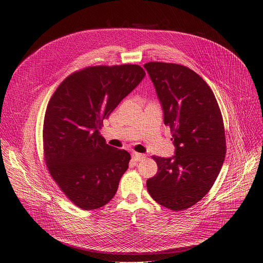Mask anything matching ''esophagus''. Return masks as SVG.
Here are the masks:
<instances>
[{
  "instance_id": "obj_1",
  "label": "esophagus",
  "mask_w": 263,
  "mask_h": 263,
  "mask_svg": "<svg viewBox=\"0 0 263 263\" xmlns=\"http://www.w3.org/2000/svg\"><path fill=\"white\" fill-rule=\"evenodd\" d=\"M132 158H133L135 161H140V160H143V159L145 158V155L135 152V153L132 154Z\"/></svg>"
}]
</instances>
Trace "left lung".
Segmentation results:
<instances>
[{"label":"left lung","mask_w":263,"mask_h":263,"mask_svg":"<svg viewBox=\"0 0 263 263\" xmlns=\"http://www.w3.org/2000/svg\"><path fill=\"white\" fill-rule=\"evenodd\" d=\"M176 146L173 158L153 156L157 174L146 181L151 197L173 211L197 204L211 190L226 156L222 116L209 85L177 63L147 62Z\"/></svg>","instance_id":"obj_1"}]
</instances>
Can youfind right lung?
<instances>
[{
    "label": "right lung",
    "mask_w": 263,
    "mask_h": 263,
    "mask_svg": "<svg viewBox=\"0 0 263 263\" xmlns=\"http://www.w3.org/2000/svg\"><path fill=\"white\" fill-rule=\"evenodd\" d=\"M144 74L137 64L87 66L67 76L50 99L44 159L60 191L83 210L106 205L128 168L130 154L108 145L100 129Z\"/></svg>",
    "instance_id": "1"
}]
</instances>
